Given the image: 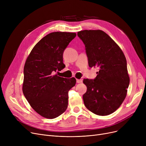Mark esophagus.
Listing matches in <instances>:
<instances>
[{
	"instance_id": "1",
	"label": "esophagus",
	"mask_w": 146,
	"mask_h": 146,
	"mask_svg": "<svg viewBox=\"0 0 146 146\" xmlns=\"http://www.w3.org/2000/svg\"><path fill=\"white\" fill-rule=\"evenodd\" d=\"M76 82H77L78 83H82V79H76Z\"/></svg>"
}]
</instances>
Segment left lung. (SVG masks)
<instances>
[{
    "instance_id": "1",
    "label": "left lung",
    "mask_w": 146,
    "mask_h": 146,
    "mask_svg": "<svg viewBox=\"0 0 146 146\" xmlns=\"http://www.w3.org/2000/svg\"><path fill=\"white\" fill-rule=\"evenodd\" d=\"M78 35L85 45L89 66L99 69L95 79L83 81L87 86L84 104L96 115H108L119 108L127 95L129 78L126 58L103 31L83 30Z\"/></svg>"
}]
</instances>
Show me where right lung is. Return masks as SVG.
I'll use <instances>...</instances> for the list:
<instances>
[{
	"mask_svg": "<svg viewBox=\"0 0 146 146\" xmlns=\"http://www.w3.org/2000/svg\"><path fill=\"white\" fill-rule=\"evenodd\" d=\"M74 33L54 32L38 42L31 51L24 68L22 91L31 106L41 116L55 118L68 106V92L76 79H66L55 73L65 67L63 55L74 39Z\"/></svg>",
	"mask_w": 146,
	"mask_h": 146,
	"instance_id": "obj_1",
	"label": "right lung"
}]
</instances>
